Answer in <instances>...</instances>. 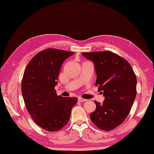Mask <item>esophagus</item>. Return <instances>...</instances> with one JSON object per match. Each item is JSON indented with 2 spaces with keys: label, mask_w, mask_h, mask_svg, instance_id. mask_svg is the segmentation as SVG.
Wrapping results in <instances>:
<instances>
[{
  "label": "esophagus",
  "mask_w": 154,
  "mask_h": 154,
  "mask_svg": "<svg viewBox=\"0 0 154 154\" xmlns=\"http://www.w3.org/2000/svg\"><path fill=\"white\" fill-rule=\"evenodd\" d=\"M78 100H79V102H86V101H87V99H83V98H81V97H79V99H78Z\"/></svg>",
  "instance_id": "esophagus-1"
}]
</instances>
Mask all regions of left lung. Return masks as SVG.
Masks as SVG:
<instances>
[{"label":"left lung","instance_id":"1","mask_svg":"<svg viewBox=\"0 0 154 154\" xmlns=\"http://www.w3.org/2000/svg\"><path fill=\"white\" fill-rule=\"evenodd\" d=\"M82 55L93 61L97 73L95 86L104 98L94 100L96 110L91 119L99 128L109 131L122 124L128 115L136 96L137 79L125 59L110 51L86 52Z\"/></svg>","mask_w":154,"mask_h":154}]
</instances>
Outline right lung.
I'll list each match as a JSON object with an SVG mask.
<instances>
[{"mask_svg":"<svg viewBox=\"0 0 154 154\" xmlns=\"http://www.w3.org/2000/svg\"><path fill=\"white\" fill-rule=\"evenodd\" d=\"M74 52L48 48L34 55L26 67L22 94L32 119L42 128L55 132L66 125L76 97L58 96L55 86L63 61Z\"/></svg>","mask_w":154,"mask_h":154,"instance_id":"right-lung-1","label":"right lung"}]
</instances>
